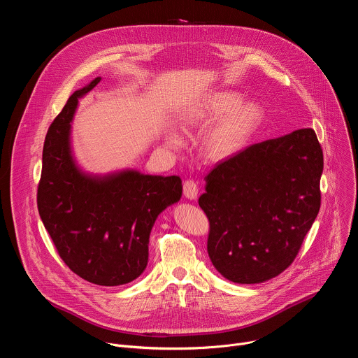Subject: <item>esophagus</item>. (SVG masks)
<instances>
[{
  "label": "esophagus",
  "mask_w": 358,
  "mask_h": 358,
  "mask_svg": "<svg viewBox=\"0 0 358 358\" xmlns=\"http://www.w3.org/2000/svg\"><path fill=\"white\" fill-rule=\"evenodd\" d=\"M182 191H184V195L188 198V199H196V195H198V185L195 181L192 180H187L182 185Z\"/></svg>",
  "instance_id": "1"
}]
</instances>
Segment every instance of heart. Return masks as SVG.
<instances>
[{
  "label": "heart",
  "mask_w": 358,
  "mask_h": 358,
  "mask_svg": "<svg viewBox=\"0 0 358 358\" xmlns=\"http://www.w3.org/2000/svg\"><path fill=\"white\" fill-rule=\"evenodd\" d=\"M262 116V108L255 101H241L236 92L217 90L188 103L180 115V126L184 131H189L218 118L203 137V150L208 159L221 162L235 156L246 144ZM167 144L177 150L182 145V140L178 134L170 133Z\"/></svg>",
  "instance_id": "obj_1"
}]
</instances>
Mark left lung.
I'll return each instance as SVG.
<instances>
[{"mask_svg":"<svg viewBox=\"0 0 358 358\" xmlns=\"http://www.w3.org/2000/svg\"><path fill=\"white\" fill-rule=\"evenodd\" d=\"M322 173L313 129L252 144L217 164L198 199L210 221L215 269L252 285L289 268L319 214Z\"/></svg>","mask_w":358,"mask_h":358,"instance_id":"1","label":"left lung"}]
</instances>
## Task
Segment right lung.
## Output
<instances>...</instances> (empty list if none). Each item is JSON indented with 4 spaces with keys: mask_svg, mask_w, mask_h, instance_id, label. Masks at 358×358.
Here are the masks:
<instances>
[{
    "mask_svg": "<svg viewBox=\"0 0 358 358\" xmlns=\"http://www.w3.org/2000/svg\"><path fill=\"white\" fill-rule=\"evenodd\" d=\"M101 78L73 92L49 126L38 185V211L62 261L82 279L119 286L137 279L148 262L157 217L182 194L177 176L123 170L85 173L72 155L71 131L79 99Z\"/></svg>",
    "mask_w": 358,
    "mask_h": 358,
    "instance_id": "1",
    "label": "right lung"
}]
</instances>
